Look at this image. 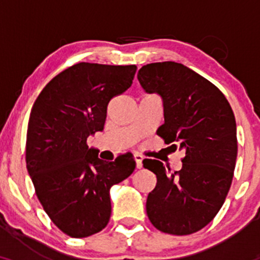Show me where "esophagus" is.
Masks as SVG:
<instances>
[{
  "instance_id": "1",
  "label": "esophagus",
  "mask_w": 260,
  "mask_h": 260,
  "mask_svg": "<svg viewBox=\"0 0 260 260\" xmlns=\"http://www.w3.org/2000/svg\"><path fill=\"white\" fill-rule=\"evenodd\" d=\"M134 159H136L137 169H142L143 168V156L142 155L134 154Z\"/></svg>"
}]
</instances>
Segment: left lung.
I'll return each mask as SVG.
<instances>
[{
    "label": "left lung",
    "instance_id": "obj_1",
    "mask_svg": "<svg viewBox=\"0 0 260 260\" xmlns=\"http://www.w3.org/2000/svg\"><path fill=\"white\" fill-rule=\"evenodd\" d=\"M137 77L143 90L162 101L165 122L157 136L186 153L178 172L166 171L159 160H143L157 178L147 199L148 217L165 234H194L215 217L231 187L237 157L235 115L213 83L181 63L143 66Z\"/></svg>",
    "mask_w": 260,
    "mask_h": 260
}]
</instances>
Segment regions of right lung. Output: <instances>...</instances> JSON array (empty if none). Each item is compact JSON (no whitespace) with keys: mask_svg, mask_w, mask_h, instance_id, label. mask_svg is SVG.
<instances>
[{"mask_svg":"<svg viewBox=\"0 0 260 260\" xmlns=\"http://www.w3.org/2000/svg\"><path fill=\"white\" fill-rule=\"evenodd\" d=\"M137 67L80 62L47 83L32 105L26 132V169L44 210L74 238L105 229L110 189L132 175L133 155L101 160L86 145L104 131L110 100L126 91Z\"/></svg>","mask_w":260,"mask_h":260,"instance_id":"add662e5","label":"right lung"}]
</instances>
